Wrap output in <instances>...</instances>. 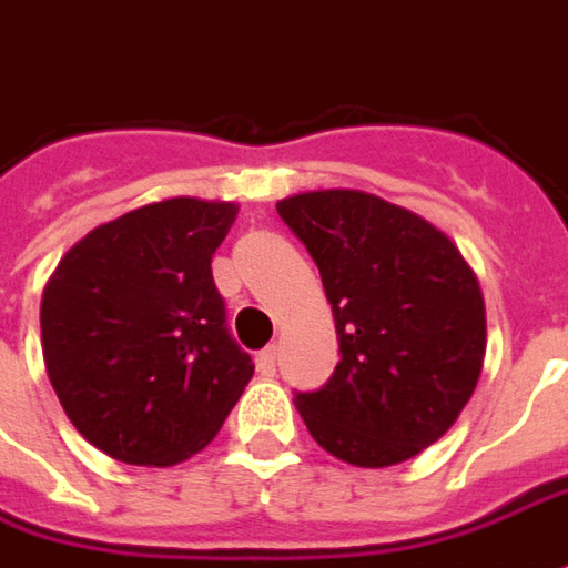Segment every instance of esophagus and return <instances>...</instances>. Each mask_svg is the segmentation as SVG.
Segmentation results:
<instances>
[{
  "label": "esophagus",
  "instance_id": "34e87169",
  "mask_svg": "<svg viewBox=\"0 0 568 568\" xmlns=\"http://www.w3.org/2000/svg\"><path fill=\"white\" fill-rule=\"evenodd\" d=\"M257 372L264 375V378H273L276 375V347H267V351L257 353Z\"/></svg>",
  "mask_w": 568,
  "mask_h": 568
}]
</instances>
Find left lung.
Listing matches in <instances>:
<instances>
[{
  "label": "left lung",
  "mask_w": 568,
  "mask_h": 568,
  "mask_svg": "<svg viewBox=\"0 0 568 568\" xmlns=\"http://www.w3.org/2000/svg\"><path fill=\"white\" fill-rule=\"evenodd\" d=\"M320 267L341 363L295 394L311 436L356 467L427 449L474 394L486 311L462 252L424 217L359 190H316L276 205Z\"/></svg>",
  "instance_id": "8db88e82"
}]
</instances>
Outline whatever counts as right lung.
<instances>
[{"mask_svg": "<svg viewBox=\"0 0 568 568\" xmlns=\"http://www.w3.org/2000/svg\"><path fill=\"white\" fill-rule=\"evenodd\" d=\"M233 202L165 200L94 227L42 295V353L67 418L110 458L169 467L205 449L252 378L212 255Z\"/></svg>", "mask_w": 568, "mask_h": 568, "instance_id": "add662e5", "label": "right lung"}]
</instances>
